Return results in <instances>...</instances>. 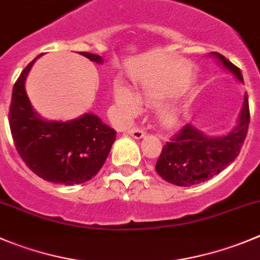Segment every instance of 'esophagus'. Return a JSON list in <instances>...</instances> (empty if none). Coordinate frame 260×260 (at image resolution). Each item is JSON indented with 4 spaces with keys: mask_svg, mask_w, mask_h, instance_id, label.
Segmentation results:
<instances>
[{
    "mask_svg": "<svg viewBox=\"0 0 260 260\" xmlns=\"http://www.w3.org/2000/svg\"><path fill=\"white\" fill-rule=\"evenodd\" d=\"M126 134H128L130 137L135 138V139H142V138L145 135V133L143 132L142 128L134 127V128H130V130H127V132H126Z\"/></svg>",
    "mask_w": 260,
    "mask_h": 260,
    "instance_id": "esophagus-1",
    "label": "esophagus"
}]
</instances>
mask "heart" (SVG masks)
<instances>
[{
	"mask_svg": "<svg viewBox=\"0 0 260 260\" xmlns=\"http://www.w3.org/2000/svg\"><path fill=\"white\" fill-rule=\"evenodd\" d=\"M113 97H115L116 105L121 111V115L125 118H132L139 112L140 101L132 89L128 88L122 81H117L113 89ZM182 112L179 107L170 106L160 112L159 118L165 125H174L181 118Z\"/></svg>",
	"mask_w": 260,
	"mask_h": 260,
	"instance_id": "1",
	"label": "heart"
}]
</instances>
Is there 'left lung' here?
<instances>
[{"label": "left lung", "mask_w": 260, "mask_h": 260, "mask_svg": "<svg viewBox=\"0 0 260 260\" xmlns=\"http://www.w3.org/2000/svg\"><path fill=\"white\" fill-rule=\"evenodd\" d=\"M209 57L244 84L240 69L226 57L217 52L209 53ZM249 121V100L245 94L236 126L226 134L208 135L187 123L172 142L165 145L155 163V171L163 180L177 186H191L212 179L239 155L248 134Z\"/></svg>", "instance_id": "obj_1"}]
</instances>
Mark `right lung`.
Here are the masks:
<instances>
[{
    "instance_id": "add662e5",
    "label": "right lung",
    "mask_w": 260,
    "mask_h": 260,
    "mask_svg": "<svg viewBox=\"0 0 260 260\" xmlns=\"http://www.w3.org/2000/svg\"><path fill=\"white\" fill-rule=\"evenodd\" d=\"M102 65L101 56L81 52ZM37 56L20 74L12 89L9 122L12 139L25 165L46 181L76 185L89 181L102 169L116 140L115 128L86 112L68 121L43 118L31 106L25 81Z\"/></svg>"
}]
</instances>
